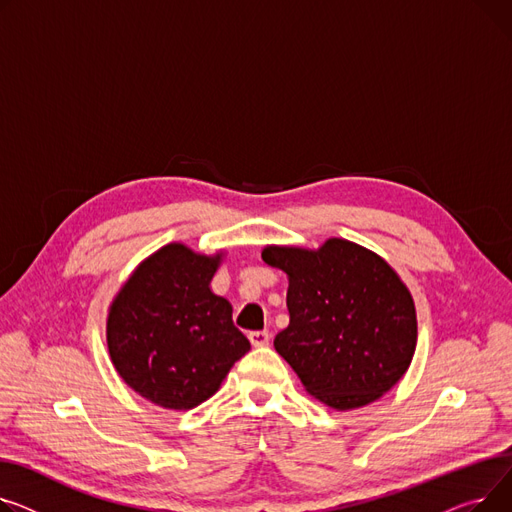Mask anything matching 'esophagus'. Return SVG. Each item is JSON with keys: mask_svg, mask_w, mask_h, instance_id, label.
I'll return each instance as SVG.
<instances>
[{"mask_svg": "<svg viewBox=\"0 0 512 512\" xmlns=\"http://www.w3.org/2000/svg\"><path fill=\"white\" fill-rule=\"evenodd\" d=\"M248 339L254 347H266L270 343V333L268 330H254V333L248 335Z\"/></svg>", "mask_w": 512, "mask_h": 512, "instance_id": "obj_1", "label": "esophagus"}]
</instances>
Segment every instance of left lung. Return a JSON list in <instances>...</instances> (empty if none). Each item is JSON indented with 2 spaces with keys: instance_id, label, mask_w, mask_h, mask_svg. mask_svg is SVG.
Instances as JSON below:
<instances>
[{
  "instance_id": "1",
  "label": "left lung",
  "mask_w": 512,
  "mask_h": 512,
  "mask_svg": "<svg viewBox=\"0 0 512 512\" xmlns=\"http://www.w3.org/2000/svg\"><path fill=\"white\" fill-rule=\"evenodd\" d=\"M289 279V326L275 349L308 393L337 411L378 401L409 370L417 316L407 285L376 252L330 237L318 250L266 246Z\"/></svg>"
}]
</instances>
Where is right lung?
I'll list each match as a JSON object with an SVG mask.
<instances>
[{"label": "right lung", "instance_id": "1", "mask_svg": "<svg viewBox=\"0 0 512 512\" xmlns=\"http://www.w3.org/2000/svg\"><path fill=\"white\" fill-rule=\"evenodd\" d=\"M223 256L167 244L144 258L113 297L109 357L142 399L173 411L194 409L250 351L231 320V304L210 289Z\"/></svg>", "mask_w": 512, "mask_h": 512}]
</instances>
